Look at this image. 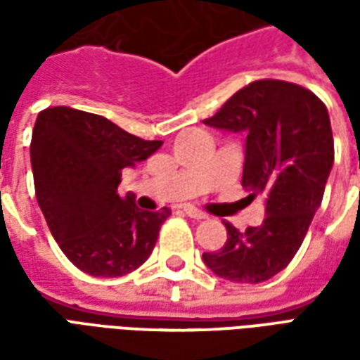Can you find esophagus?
Instances as JSON below:
<instances>
[{
    "label": "esophagus",
    "mask_w": 360,
    "mask_h": 360,
    "mask_svg": "<svg viewBox=\"0 0 360 360\" xmlns=\"http://www.w3.org/2000/svg\"><path fill=\"white\" fill-rule=\"evenodd\" d=\"M181 210L185 212L188 218H195V219H204V218H206V214H204L202 210H198V208H195V206H188V204H185V206H181Z\"/></svg>",
    "instance_id": "1"
}]
</instances>
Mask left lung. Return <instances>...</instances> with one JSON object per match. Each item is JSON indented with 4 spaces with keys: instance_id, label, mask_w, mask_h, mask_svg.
Here are the masks:
<instances>
[{
    "instance_id": "left-lung-1",
    "label": "left lung",
    "mask_w": 360,
    "mask_h": 360,
    "mask_svg": "<svg viewBox=\"0 0 360 360\" xmlns=\"http://www.w3.org/2000/svg\"><path fill=\"white\" fill-rule=\"evenodd\" d=\"M204 123L245 131L243 187L266 196V216L239 233L224 221L227 241L204 252L206 266L233 283H260L285 268L324 196L333 165V136L324 102L295 82H249Z\"/></svg>"
}]
</instances>
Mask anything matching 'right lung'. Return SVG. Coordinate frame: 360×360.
Here are the masks:
<instances>
[{"label": "right lung", "instance_id": "1", "mask_svg": "<svg viewBox=\"0 0 360 360\" xmlns=\"http://www.w3.org/2000/svg\"><path fill=\"white\" fill-rule=\"evenodd\" d=\"M144 141L102 115L67 105L46 108L32 129L36 200L53 239L79 270L117 278L146 262L172 210L144 212L119 195L125 167L152 156Z\"/></svg>", "mask_w": 360, "mask_h": 360}]
</instances>
